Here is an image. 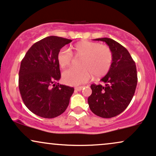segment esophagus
<instances>
[{"instance_id": "obj_1", "label": "esophagus", "mask_w": 156, "mask_h": 156, "mask_svg": "<svg viewBox=\"0 0 156 156\" xmlns=\"http://www.w3.org/2000/svg\"><path fill=\"white\" fill-rule=\"evenodd\" d=\"M83 87H76L75 89H76V90H77V91H80L82 89H83Z\"/></svg>"}]
</instances>
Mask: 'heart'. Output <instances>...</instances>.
<instances>
[{
	"mask_svg": "<svg viewBox=\"0 0 156 156\" xmlns=\"http://www.w3.org/2000/svg\"><path fill=\"white\" fill-rule=\"evenodd\" d=\"M75 57H80L78 67H72L64 71L62 80L71 86H78L88 81L93 75L101 78L108 73L113 62V54L107 45L90 41H80L70 48H62L58 52L57 59L60 67H69Z\"/></svg>",
	"mask_w": 156,
	"mask_h": 156,
	"instance_id": "heart-1",
	"label": "heart"
}]
</instances>
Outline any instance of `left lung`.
Instances as JSON below:
<instances>
[{"label":"left lung","mask_w":156,"mask_h":156,"mask_svg":"<svg viewBox=\"0 0 156 156\" xmlns=\"http://www.w3.org/2000/svg\"><path fill=\"white\" fill-rule=\"evenodd\" d=\"M105 42L112 52L110 70L101 80L105 83L92 84V94L88 98L91 111L98 117L112 118L119 115L128 106L137 85L135 62L125 47L110 38L95 39Z\"/></svg>","instance_id":"8db88e82"}]
</instances>
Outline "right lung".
<instances>
[{"instance_id":"obj_1","label":"right lung","mask_w":156,"mask_h":156,"mask_svg":"<svg viewBox=\"0 0 156 156\" xmlns=\"http://www.w3.org/2000/svg\"><path fill=\"white\" fill-rule=\"evenodd\" d=\"M71 39L51 36L29 48L19 71V89L23 103L43 118H54L65 112L74 88L55 83L61 78L57 55Z\"/></svg>"}]
</instances>
